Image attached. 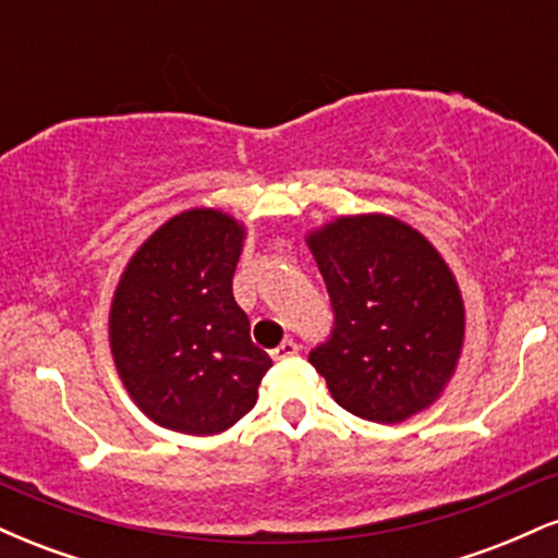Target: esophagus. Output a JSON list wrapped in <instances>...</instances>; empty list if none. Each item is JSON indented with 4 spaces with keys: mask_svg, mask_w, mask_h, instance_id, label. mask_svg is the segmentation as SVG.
I'll list each match as a JSON object with an SVG mask.
<instances>
[{
    "mask_svg": "<svg viewBox=\"0 0 558 558\" xmlns=\"http://www.w3.org/2000/svg\"><path fill=\"white\" fill-rule=\"evenodd\" d=\"M270 356L275 362H288V360H293V356H299V345L293 343L291 338H286V341L280 343L278 349L270 351Z\"/></svg>",
    "mask_w": 558,
    "mask_h": 558,
    "instance_id": "34e87169",
    "label": "esophagus"
}]
</instances>
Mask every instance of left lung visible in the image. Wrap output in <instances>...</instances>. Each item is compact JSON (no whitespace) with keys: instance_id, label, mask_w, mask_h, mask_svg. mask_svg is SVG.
Here are the masks:
<instances>
[{"instance_id":"8db88e82","label":"left lung","mask_w":558,"mask_h":558,"mask_svg":"<svg viewBox=\"0 0 558 558\" xmlns=\"http://www.w3.org/2000/svg\"><path fill=\"white\" fill-rule=\"evenodd\" d=\"M336 330L310 354L345 412L399 425L430 409L457 375L466 310L457 275L393 215H338L306 233Z\"/></svg>"}]
</instances>
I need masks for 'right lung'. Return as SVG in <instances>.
Returning <instances> with one entry per match:
<instances>
[{
  "label": "right lung",
  "instance_id": "right-lung-1",
  "mask_svg": "<svg viewBox=\"0 0 558 558\" xmlns=\"http://www.w3.org/2000/svg\"><path fill=\"white\" fill-rule=\"evenodd\" d=\"M246 226L217 207L170 217L128 259L110 304L123 388L155 425L217 435L257 403L272 360L233 299Z\"/></svg>",
  "mask_w": 558,
  "mask_h": 558
}]
</instances>
